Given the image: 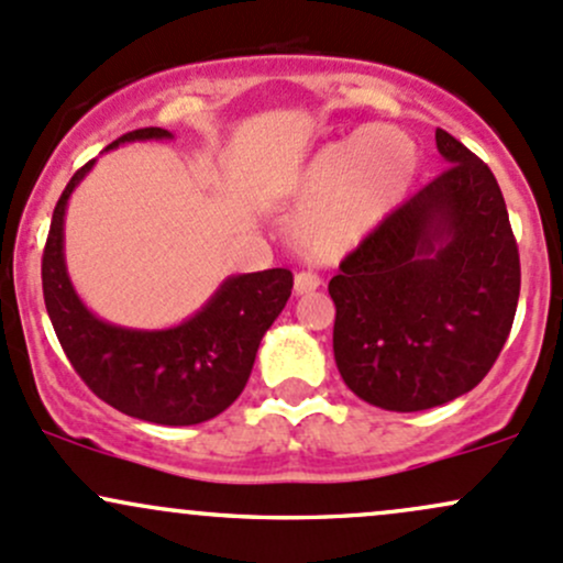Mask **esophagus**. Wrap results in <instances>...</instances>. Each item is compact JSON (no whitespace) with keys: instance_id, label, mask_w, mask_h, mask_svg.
Returning <instances> with one entry per match:
<instances>
[{"instance_id":"1","label":"esophagus","mask_w":563,"mask_h":563,"mask_svg":"<svg viewBox=\"0 0 563 563\" xmlns=\"http://www.w3.org/2000/svg\"><path fill=\"white\" fill-rule=\"evenodd\" d=\"M319 279L317 274H311V271H300V274H295V295H306V292H313V289H319Z\"/></svg>"}]
</instances>
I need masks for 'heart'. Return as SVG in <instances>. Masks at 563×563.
<instances>
[{
	"mask_svg": "<svg viewBox=\"0 0 563 563\" xmlns=\"http://www.w3.org/2000/svg\"><path fill=\"white\" fill-rule=\"evenodd\" d=\"M421 166L416 139L395 125H371L324 144L292 192L298 241L313 260L352 252L408 196Z\"/></svg>",
	"mask_w": 563,
	"mask_h": 563,
	"instance_id": "heart-1",
	"label": "heart"
}]
</instances>
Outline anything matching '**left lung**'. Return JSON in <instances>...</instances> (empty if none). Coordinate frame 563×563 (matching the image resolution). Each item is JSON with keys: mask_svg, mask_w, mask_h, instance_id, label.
I'll use <instances>...</instances> for the list:
<instances>
[{"mask_svg": "<svg viewBox=\"0 0 563 563\" xmlns=\"http://www.w3.org/2000/svg\"><path fill=\"white\" fill-rule=\"evenodd\" d=\"M445 172L330 279L332 352L360 400L413 413L467 395L510 335L521 263L492 168L434 131Z\"/></svg>", "mask_w": 563, "mask_h": 563, "instance_id": "1", "label": "left lung"}]
</instances>
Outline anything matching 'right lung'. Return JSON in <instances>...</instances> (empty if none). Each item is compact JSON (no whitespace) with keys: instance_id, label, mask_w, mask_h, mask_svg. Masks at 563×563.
Returning a JSON list of instances; mask_svg holds the SVG:
<instances>
[{"instance_id":"add662e5","label":"right lung","mask_w":563,"mask_h":563,"mask_svg":"<svg viewBox=\"0 0 563 563\" xmlns=\"http://www.w3.org/2000/svg\"><path fill=\"white\" fill-rule=\"evenodd\" d=\"M150 139L174 136L166 129H139L107 150ZM93 163L64 187L42 255V292L58 343L88 389L120 413L166 427L214 419L244 391L260 341L292 292V274L268 268L228 276L201 311L177 328L131 330L104 322L75 292L64 260L66 203Z\"/></svg>"}]
</instances>
